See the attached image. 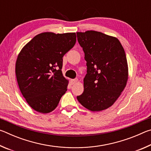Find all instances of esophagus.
<instances>
[{
  "mask_svg": "<svg viewBox=\"0 0 151 151\" xmlns=\"http://www.w3.org/2000/svg\"><path fill=\"white\" fill-rule=\"evenodd\" d=\"M77 82H78V79L77 78L72 79V80H71V84H72V85H75V84L77 83Z\"/></svg>",
  "mask_w": 151,
  "mask_h": 151,
  "instance_id": "34e87169",
  "label": "esophagus"
}]
</instances>
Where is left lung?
<instances>
[{
  "label": "left lung",
  "instance_id": "left-lung-1",
  "mask_svg": "<svg viewBox=\"0 0 151 151\" xmlns=\"http://www.w3.org/2000/svg\"><path fill=\"white\" fill-rule=\"evenodd\" d=\"M85 52L87 70L84 92L76 96L91 111H101L114 103L127 85L129 68L126 55L118 39L94 30L76 32Z\"/></svg>",
  "mask_w": 151,
  "mask_h": 151
}]
</instances>
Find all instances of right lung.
I'll use <instances>...</instances> for the list:
<instances>
[{
	"label": "right lung",
	"mask_w": 151,
	"mask_h": 151,
	"mask_svg": "<svg viewBox=\"0 0 151 151\" xmlns=\"http://www.w3.org/2000/svg\"><path fill=\"white\" fill-rule=\"evenodd\" d=\"M75 32L37 35L18 55L15 73L20 91L35 111L48 113L67 91L62 73L63 57L75 46Z\"/></svg>",
	"instance_id": "add662e5"
}]
</instances>
